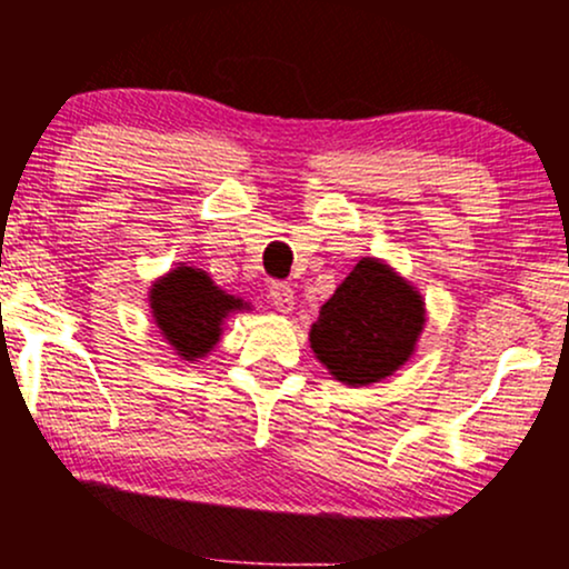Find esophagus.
Returning a JSON list of instances; mask_svg holds the SVG:
<instances>
[{
    "label": "esophagus",
    "mask_w": 569,
    "mask_h": 569,
    "mask_svg": "<svg viewBox=\"0 0 569 569\" xmlns=\"http://www.w3.org/2000/svg\"><path fill=\"white\" fill-rule=\"evenodd\" d=\"M270 302L278 307L280 312H291L293 310V289L289 283H283V280H276V283L270 286Z\"/></svg>",
    "instance_id": "1"
}]
</instances>
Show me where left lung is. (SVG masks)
<instances>
[{
  "label": "left lung",
  "instance_id": "1",
  "mask_svg": "<svg viewBox=\"0 0 569 569\" xmlns=\"http://www.w3.org/2000/svg\"><path fill=\"white\" fill-rule=\"evenodd\" d=\"M426 326V302L380 259H361L310 329V348L342 385H371L401 369Z\"/></svg>",
  "mask_w": 569,
  "mask_h": 569
}]
</instances>
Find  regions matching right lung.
Wrapping results in <instances>:
<instances>
[{
	"instance_id": "right-lung-1",
	"label": "right lung",
	"mask_w": 569,
	"mask_h": 569,
	"mask_svg": "<svg viewBox=\"0 0 569 569\" xmlns=\"http://www.w3.org/2000/svg\"><path fill=\"white\" fill-rule=\"evenodd\" d=\"M149 307L160 335L184 361L208 356L221 337V323L248 302L213 286V280L194 267L176 270L154 280L149 289Z\"/></svg>"
}]
</instances>
